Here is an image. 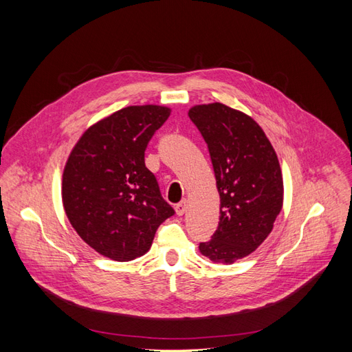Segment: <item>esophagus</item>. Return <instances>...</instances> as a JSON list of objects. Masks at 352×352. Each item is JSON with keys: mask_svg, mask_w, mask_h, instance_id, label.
<instances>
[{"mask_svg": "<svg viewBox=\"0 0 352 352\" xmlns=\"http://www.w3.org/2000/svg\"><path fill=\"white\" fill-rule=\"evenodd\" d=\"M175 210H176V214H177V216H184L185 212H186V210H188V202H186V199L180 201L179 204H176Z\"/></svg>", "mask_w": 352, "mask_h": 352, "instance_id": "obj_1", "label": "esophagus"}]
</instances>
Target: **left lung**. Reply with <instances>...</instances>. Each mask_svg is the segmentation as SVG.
I'll list each match as a JSON object with an SVG mask.
<instances>
[{"instance_id": "left-lung-1", "label": "left lung", "mask_w": 352, "mask_h": 352, "mask_svg": "<svg viewBox=\"0 0 352 352\" xmlns=\"http://www.w3.org/2000/svg\"><path fill=\"white\" fill-rule=\"evenodd\" d=\"M208 146L220 195V221L199 252L232 264L257 250L283 206L278 155L258 123L221 102L194 105L188 113Z\"/></svg>"}]
</instances>
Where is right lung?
Instances as JSON below:
<instances>
[{
  "instance_id": "add662e5",
  "label": "right lung",
  "mask_w": 352,
  "mask_h": 352,
  "mask_svg": "<svg viewBox=\"0 0 352 352\" xmlns=\"http://www.w3.org/2000/svg\"><path fill=\"white\" fill-rule=\"evenodd\" d=\"M170 111L153 104L124 107L88 127L67 158L63 207L78 235L104 257H141L175 214L145 167L146 145Z\"/></svg>"
}]
</instances>
